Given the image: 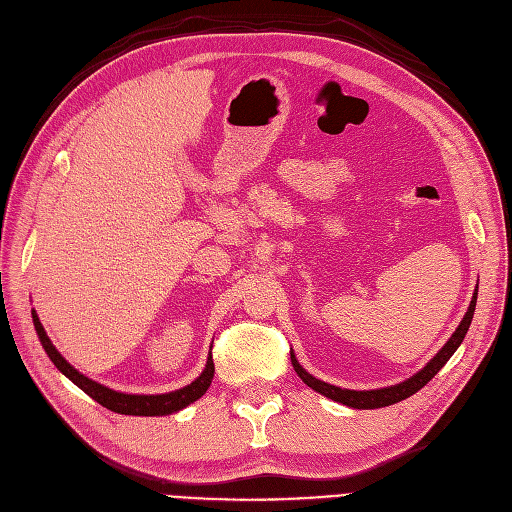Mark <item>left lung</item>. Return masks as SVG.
<instances>
[{"mask_svg":"<svg viewBox=\"0 0 512 512\" xmlns=\"http://www.w3.org/2000/svg\"><path fill=\"white\" fill-rule=\"evenodd\" d=\"M475 306H477V291H475V295H472L470 308H468L464 320L460 323V327L456 329V333L449 337V342L441 348V352L434 356L432 361L420 373H415L403 384H396V386H390V388H380V390H346V388H337V386H331V384L316 380V377H312L304 367H301L295 361V354H291V363H293L295 373L301 377V382L308 384L312 390L320 392L323 396H327V399H331V401H337V403L354 407V409L388 407V405H394V403L409 399L411 394H415L420 388H424L432 380V377L443 369V365L449 361L451 354L458 350V346L462 344V339L466 337V331L472 323V314H475Z\"/></svg>","mask_w":512,"mask_h":512,"instance_id":"8db88e82","label":"left lung"}]
</instances>
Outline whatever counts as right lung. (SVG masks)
<instances>
[{"instance_id":"1","label":"right lung","mask_w":512,"mask_h":512,"mask_svg":"<svg viewBox=\"0 0 512 512\" xmlns=\"http://www.w3.org/2000/svg\"><path fill=\"white\" fill-rule=\"evenodd\" d=\"M33 316V325H35V331H37V337H40V342L46 350V354L50 356V361L56 365V369H59L61 373H65L69 380L82 388L88 396H92L94 401H97L99 405L116 411V413H124V415H166V413H175L183 407H187L189 403L198 401L200 396L208 390V386H211L213 382V375H215V363H213V354L208 356V363H206V369L202 371V375L198 377L196 382H192L189 386L181 388V390H175V392H168V394H151V396H145V394H122V392H116V390H109L97 382L88 380L86 375H82L80 371H75L65 358L56 352V348L52 346V342L48 339L40 318H37L35 310L31 312Z\"/></svg>"}]
</instances>
